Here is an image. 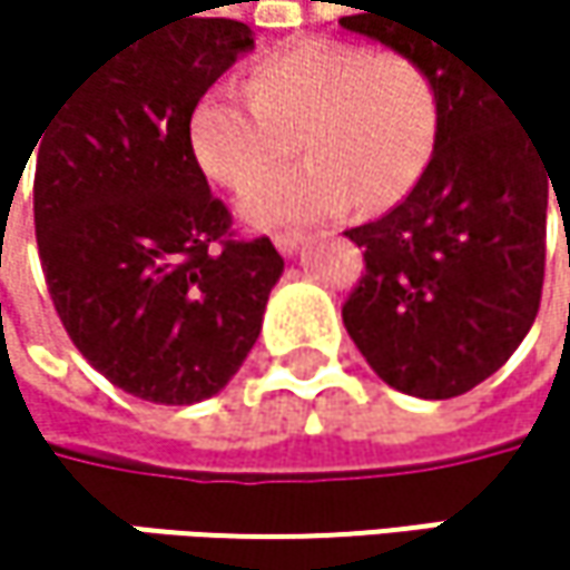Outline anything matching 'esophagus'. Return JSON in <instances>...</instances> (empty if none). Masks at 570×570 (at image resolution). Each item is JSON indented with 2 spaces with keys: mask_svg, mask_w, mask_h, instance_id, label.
Returning <instances> with one entry per match:
<instances>
[{
  "mask_svg": "<svg viewBox=\"0 0 570 570\" xmlns=\"http://www.w3.org/2000/svg\"><path fill=\"white\" fill-rule=\"evenodd\" d=\"M303 240H306V237H303V234H296V230H293V234H277V237H274V247H277L284 257H293V254H296V247H299Z\"/></svg>",
  "mask_w": 570,
  "mask_h": 570,
  "instance_id": "1",
  "label": "esophagus"
}]
</instances>
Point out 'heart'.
I'll return each mask as SVG.
<instances>
[{
  "instance_id": "1",
  "label": "heart",
  "mask_w": 570,
  "mask_h": 570,
  "mask_svg": "<svg viewBox=\"0 0 570 570\" xmlns=\"http://www.w3.org/2000/svg\"><path fill=\"white\" fill-rule=\"evenodd\" d=\"M439 135V91L409 56L336 39H303L261 58L250 91L207 88L187 118L200 174L234 194L250 190L288 154L304 161L261 185L240 207L250 227H296L353 204H399L429 168Z\"/></svg>"
}]
</instances>
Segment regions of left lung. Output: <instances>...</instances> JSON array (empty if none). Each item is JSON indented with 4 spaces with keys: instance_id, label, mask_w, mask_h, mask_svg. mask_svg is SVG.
<instances>
[{
    "instance_id": "8db88e82",
    "label": "left lung",
    "mask_w": 570,
    "mask_h": 570,
    "mask_svg": "<svg viewBox=\"0 0 570 570\" xmlns=\"http://www.w3.org/2000/svg\"><path fill=\"white\" fill-rule=\"evenodd\" d=\"M340 26L415 58L439 91V135L409 197L346 230L366 274L343 306L373 373L405 396L475 390L528 336L544 281L548 190L568 151L521 121V108L419 0H356ZM570 187V184H568ZM564 190V180H561Z\"/></svg>"
}]
</instances>
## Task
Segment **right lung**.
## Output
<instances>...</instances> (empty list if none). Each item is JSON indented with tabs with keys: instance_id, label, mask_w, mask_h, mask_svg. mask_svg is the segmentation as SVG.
Wrapping results in <instances>:
<instances>
[{
	"instance_id": "right-lung-1",
	"label": "right lung",
	"mask_w": 570,
	"mask_h": 570,
	"mask_svg": "<svg viewBox=\"0 0 570 570\" xmlns=\"http://www.w3.org/2000/svg\"><path fill=\"white\" fill-rule=\"evenodd\" d=\"M250 49V26L190 12L98 61L32 145L36 240L61 326L145 402L217 396L284 274L267 237H230L187 145L194 101Z\"/></svg>"
}]
</instances>
